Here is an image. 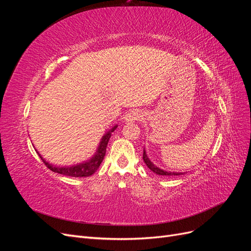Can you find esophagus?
Masks as SVG:
<instances>
[{
    "label": "esophagus",
    "mask_w": 251,
    "mask_h": 251,
    "mask_svg": "<svg viewBox=\"0 0 251 251\" xmlns=\"http://www.w3.org/2000/svg\"><path fill=\"white\" fill-rule=\"evenodd\" d=\"M143 117V114L139 110H132L128 112L126 115V121H136V120H140Z\"/></svg>",
    "instance_id": "34e87169"
}]
</instances>
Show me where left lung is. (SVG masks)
I'll list each match as a JSON object with an SVG mask.
<instances>
[{
	"mask_svg": "<svg viewBox=\"0 0 251 251\" xmlns=\"http://www.w3.org/2000/svg\"><path fill=\"white\" fill-rule=\"evenodd\" d=\"M142 158H143L144 163H146V164L148 165V168H149L151 172H154V173L157 174V175H161V176H178V175H182V173L165 172V171H163V170H160L159 168H157L156 165H154L153 163H151V162L150 161V159L148 158L146 151H144V150H143V156H142Z\"/></svg>",
	"mask_w": 251,
	"mask_h": 251,
	"instance_id": "left-lung-1",
	"label": "left lung"
}]
</instances>
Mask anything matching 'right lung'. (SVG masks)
I'll list each match as a JSON object with an SVG mask.
<instances>
[{
    "instance_id": "right-lung-1",
    "label": "right lung",
    "mask_w": 251,
    "mask_h": 251,
    "mask_svg": "<svg viewBox=\"0 0 251 251\" xmlns=\"http://www.w3.org/2000/svg\"><path fill=\"white\" fill-rule=\"evenodd\" d=\"M116 127H117V126H114L111 131H109L103 136L96 155L88 162L80 163V164L75 165V166H70V168H56V166H53V165L49 164L48 162L45 161L42 158V156L40 154L39 155L42 159V161L44 162V164L46 165L47 168L49 170H51L52 172L62 174V175H65V176H69V177H89V176H91V175H93L98 170V168H100V165L102 162L103 157L105 155V151H107V146H108L109 139L111 137V133L115 131Z\"/></svg>"
}]
</instances>
